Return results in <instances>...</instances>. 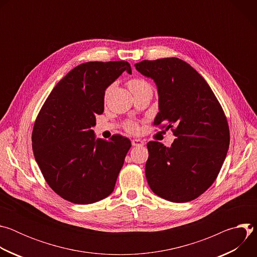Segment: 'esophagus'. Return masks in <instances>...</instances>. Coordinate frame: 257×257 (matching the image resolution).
<instances>
[{"label": "esophagus", "mask_w": 257, "mask_h": 257, "mask_svg": "<svg viewBox=\"0 0 257 257\" xmlns=\"http://www.w3.org/2000/svg\"><path fill=\"white\" fill-rule=\"evenodd\" d=\"M131 143H132L133 146H142V145H144V141L141 140V139H137V138L132 139Z\"/></svg>", "instance_id": "esophagus-1"}]
</instances>
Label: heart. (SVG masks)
Returning a JSON list of instances; mask_svg holds the SVG:
<instances>
[{
  "instance_id": "1",
  "label": "heart",
  "mask_w": 257,
  "mask_h": 257,
  "mask_svg": "<svg viewBox=\"0 0 257 257\" xmlns=\"http://www.w3.org/2000/svg\"><path fill=\"white\" fill-rule=\"evenodd\" d=\"M127 85H128L129 89H130L132 92H134L135 90H137V89H139V88H141V87H143V86L150 85V84H149L148 82H146L144 79H142V78H132V79H130V80L127 82ZM107 91H108V89L106 90L105 94L107 93ZM126 130H127L128 132H130V133L135 134V133H138V132L140 131V127H139V125H138L137 122L129 121V122L126 123Z\"/></svg>"
}]
</instances>
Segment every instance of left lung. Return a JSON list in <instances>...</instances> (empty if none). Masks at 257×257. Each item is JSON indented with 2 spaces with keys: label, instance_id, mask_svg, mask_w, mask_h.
Listing matches in <instances>:
<instances>
[{
  "label": "left lung",
  "instance_id": "8db88e82",
  "mask_svg": "<svg viewBox=\"0 0 257 257\" xmlns=\"http://www.w3.org/2000/svg\"><path fill=\"white\" fill-rule=\"evenodd\" d=\"M155 80L159 107L154 125L168 122L177 137L170 148L148 143L145 176L151 189L172 202H188L215 181L226 159L230 130L224 109L199 73L178 58L134 65Z\"/></svg>",
  "mask_w": 257,
  "mask_h": 257
}]
</instances>
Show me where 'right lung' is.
<instances>
[{
	"label": "right lung",
	"mask_w": 257,
	"mask_h": 257,
	"mask_svg": "<svg viewBox=\"0 0 257 257\" xmlns=\"http://www.w3.org/2000/svg\"><path fill=\"white\" fill-rule=\"evenodd\" d=\"M131 66L126 61L87 62L72 69L54 87L36 117L32 150L49 186L62 198L90 204L111 194L128 138L95 139L91 127L103 112L105 88Z\"/></svg>",
	"instance_id": "1"
}]
</instances>
